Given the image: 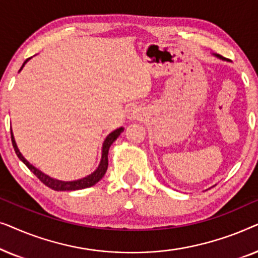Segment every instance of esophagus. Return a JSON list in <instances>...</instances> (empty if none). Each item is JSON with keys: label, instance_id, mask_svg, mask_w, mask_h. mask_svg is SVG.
<instances>
[{"label": "esophagus", "instance_id": "1", "mask_svg": "<svg viewBox=\"0 0 258 258\" xmlns=\"http://www.w3.org/2000/svg\"><path fill=\"white\" fill-rule=\"evenodd\" d=\"M129 112H130V116H132V118H136L143 114V109L141 107H137V105H134V107L130 108Z\"/></svg>", "mask_w": 258, "mask_h": 258}]
</instances>
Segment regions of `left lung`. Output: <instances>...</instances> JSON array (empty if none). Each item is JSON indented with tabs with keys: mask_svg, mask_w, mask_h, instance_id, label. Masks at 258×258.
Here are the masks:
<instances>
[{
	"mask_svg": "<svg viewBox=\"0 0 258 258\" xmlns=\"http://www.w3.org/2000/svg\"><path fill=\"white\" fill-rule=\"evenodd\" d=\"M217 56H218V55H217ZM218 57H221V56H218ZM221 58H222V57H221Z\"/></svg>",
	"mask_w": 258,
	"mask_h": 258,
	"instance_id": "obj_1",
	"label": "left lung"
}]
</instances>
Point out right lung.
<instances>
[{
	"label": "right lung",
	"mask_w": 258,
	"mask_h": 258,
	"mask_svg": "<svg viewBox=\"0 0 258 258\" xmlns=\"http://www.w3.org/2000/svg\"><path fill=\"white\" fill-rule=\"evenodd\" d=\"M31 57L27 58L24 63L21 67V69L23 68L24 64L29 61ZM20 69V70H21ZM123 132V128H118L112 132L111 134H109L107 136V139H105L104 143H103V148H102V158H101V163L98 165V168L95 170L93 174L87 176V177L84 178H81V179H77V181H72V182H64V181H58V179H55V178H51L49 177L48 175L43 174V172L38 170L34 167V165H31L29 162H28L26 158L22 156V154L20 153L19 148H17L16 143H15V140H14V136H13V133L12 130H10V134H12V143H13V147H14V150H15V153L17 155V157L20 158L21 161L23 162L24 164L27 165L28 168H29V170L33 172V174L36 176V177L40 179V181L43 183L48 186V188H50L52 190H56V191H66V190H80V189H86V188H89V186L96 184V183L100 181V179L103 177L105 171H107V168H108V151H109V148L112 144V142L117 139L119 136V134Z\"/></svg>",
	"instance_id": "add662e5"
}]
</instances>
